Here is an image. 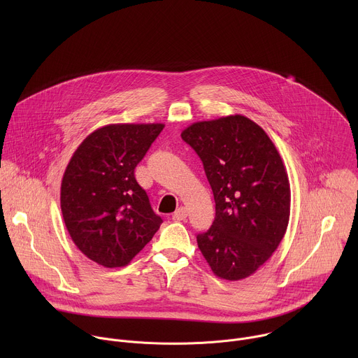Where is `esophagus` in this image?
<instances>
[{
  "label": "esophagus",
  "instance_id": "34e87169",
  "mask_svg": "<svg viewBox=\"0 0 358 358\" xmlns=\"http://www.w3.org/2000/svg\"><path fill=\"white\" fill-rule=\"evenodd\" d=\"M187 217H188V210H187L185 207H180V208L174 213L173 220H174V221H184Z\"/></svg>",
  "mask_w": 358,
  "mask_h": 358
}]
</instances>
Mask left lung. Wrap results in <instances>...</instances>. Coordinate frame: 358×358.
Returning <instances> with one entry per match:
<instances>
[{
    "mask_svg": "<svg viewBox=\"0 0 358 358\" xmlns=\"http://www.w3.org/2000/svg\"><path fill=\"white\" fill-rule=\"evenodd\" d=\"M199 156L215 199L211 228L196 235L213 272L241 280L279 246L290 215V185L273 141L250 119L196 122L181 133Z\"/></svg>",
    "mask_w": 358,
    "mask_h": 358,
    "instance_id": "left-lung-1",
    "label": "left lung"
}]
</instances>
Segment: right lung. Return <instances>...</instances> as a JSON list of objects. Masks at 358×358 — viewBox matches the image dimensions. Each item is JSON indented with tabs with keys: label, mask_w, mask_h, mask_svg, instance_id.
Returning <instances> with one entry per match:
<instances>
[{
	"label": "right lung",
	"mask_w": 358,
	"mask_h": 358,
	"mask_svg": "<svg viewBox=\"0 0 358 358\" xmlns=\"http://www.w3.org/2000/svg\"><path fill=\"white\" fill-rule=\"evenodd\" d=\"M163 129L162 123L100 127L80 143L65 170L61 210L66 229L85 257L101 266L130 264L163 222L134 177Z\"/></svg>",
	"instance_id": "right-lung-1"
}]
</instances>
